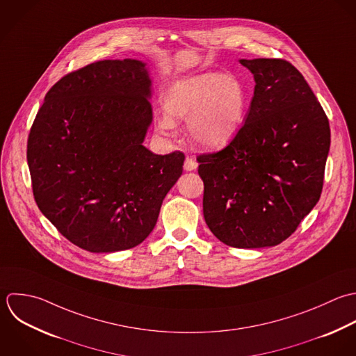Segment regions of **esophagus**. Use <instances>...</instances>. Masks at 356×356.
<instances>
[{"instance_id": "esophagus-1", "label": "esophagus", "mask_w": 356, "mask_h": 356, "mask_svg": "<svg viewBox=\"0 0 356 356\" xmlns=\"http://www.w3.org/2000/svg\"><path fill=\"white\" fill-rule=\"evenodd\" d=\"M183 168H184V170H187V172H193V170H195V169L198 168V163H197V161L193 159V158H186Z\"/></svg>"}]
</instances>
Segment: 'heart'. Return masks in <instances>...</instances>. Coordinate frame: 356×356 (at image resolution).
Here are the masks:
<instances>
[{"label": "heart", "mask_w": 356, "mask_h": 356, "mask_svg": "<svg viewBox=\"0 0 356 356\" xmlns=\"http://www.w3.org/2000/svg\"><path fill=\"white\" fill-rule=\"evenodd\" d=\"M247 112L243 84L230 74L207 73L172 84L158 129L170 133L175 122L187 120L190 140L202 149L226 145L238 133Z\"/></svg>", "instance_id": "heart-1"}]
</instances>
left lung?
Here are the masks:
<instances>
[{
	"label": "left lung",
	"instance_id": "obj_1",
	"mask_svg": "<svg viewBox=\"0 0 356 356\" xmlns=\"http://www.w3.org/2000/svg\"><path fill=\"white\" fill-rule=\"evenodd\" d=\"M238 62L254 74V97L233 141L197 159L204 218L226 245L275 247L296 232L321 198L330 126L290 62Z\"/></svg>",
	"mask_w": 356,
	"mask_h": 356
}]
</instances>
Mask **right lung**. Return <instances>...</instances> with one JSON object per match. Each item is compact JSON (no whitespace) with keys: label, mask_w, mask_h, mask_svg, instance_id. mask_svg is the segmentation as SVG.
<instances>
[{"label":"right lung","mask_w":356,"mask_h":356,"mask_svg":"<svg viewBox=\"0 0 356 356\" xmlns=\"http://www.w3.org/2000/svg\"><path fill=\"white\" fill-rule=\"evenodd\" d=\"M152 80L138 59H105L47 92L27 141L41 213L74 245L108 254L141 244L183 173L179 151L144 147Z\"/></svg>","instance_id":"1"}]
</instances>
